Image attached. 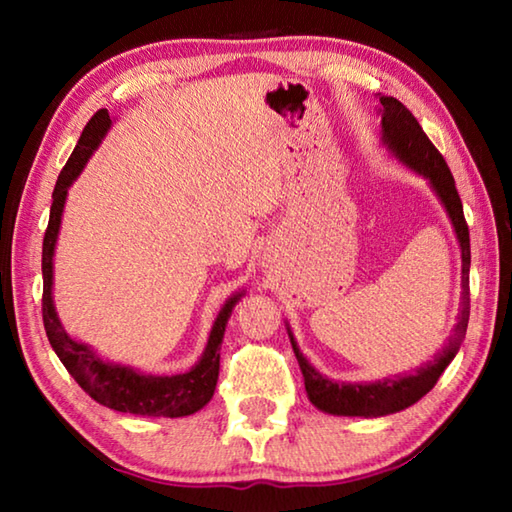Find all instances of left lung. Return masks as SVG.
Returning a JSON list of instances; mask_svg holds the SVG:
<instances>
[{
    "instance_id": "8db88e82",
    "label": "left lung",
    "mask_w": 512,
    "mask_h": 512,
    "mask_svg": "<svg viewBox=\"0 0 512 512\" xmlns=\"http://www.w3.org/2000/svg\"><path fill=\"white\" fill-rule=\"evenodd\" d=\"M381 103V131L384 142L391 146L393 153L411 169L429 178L431 187L443 201L449 219L454 223L456 237L461 241L463 257V309L454 327V334L449 336V343L438 352L433 361L422 366L406 377H388L375 384H336L309 366L302 357L296 341L291 336L293 352H296L298 366L305 377V388L309 400L320 411L334 415H361V418H379L395 411H402L427 395L436 386L438 377L443 375L449 361L456 357L458 348L465 339L467 320H470V230H467L461 196L456 192L454 176L449 171L447 162L436 146L431 144L427 133L422 131L418 119L411 115V110L395 97H379Z\"/></svg>"
}]
</instances>
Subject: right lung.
<instances>
[{
    "label": "right lung",
    "instance_id": "1",
    "mask_svg": "<svg viewBox=\"0 0 512 512\" xmlns=\"http://www.w3.org/2000/svg\"><path fill=\"white\" fill-rule=\"evenodd\" d=\"M110 126L108 110L94 112L79 137V144L69 155L67 164L60 171L54 187V203H51L49 223L42 239V323L47 329V339L51 348L56 350L58 359L69 370V375L76 379L85 393L99 404L108 406L121 413L135 415H153V418H180V415H192L212 400L216 379H219V359H221V343L228 325L230 311L235 307L239 296L230 298L221 309L219 318L212 327L210 341L203 359L196 366L185 372V375L173 377H151L140 375L131 368L110 366L103 363L88 345L76 343L69 339L63 325L58 323V316L51 302V257H54V246L60 228V214H63L67 187L74 183L85 162L97 149L103 133Z\"/></svg>",
    "mask_w": 512,
    "mask_h": 512
}]
</instances>
